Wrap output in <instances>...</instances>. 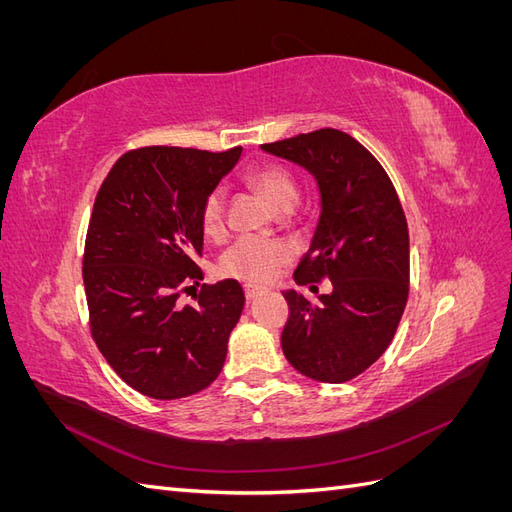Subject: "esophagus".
Masks as SVG:
<instances>
[{
    "mask_svg": "<svg viewBox=\"0 0 512 512\" xmlns=\"http://www.w3.org/2000/svg\"><path fill=\"white\" fill-rule=\"evenodd\" d=\"M243 290H245V299H247V301H254V299L260 297L262 292H265V290L258 288V286H245Z\"/></svg>",
    "mask_w": 512,
    "mask_h": 512,
    "instance_id": "34e87169",
    "label": "esophagus"
}]
</instances>
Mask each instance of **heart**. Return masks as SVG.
Returning <instances> with one entry per match:
<instances>
[{"mask_svg":"<svg viewBox=\"0 0 512 512\" xmlns=\"http://www.w3.org/2000/svg\"><path fill=\"white\" fill-rule=\"evenodd\" d=\"M250 181L265 194L271 203L294 207L299 200L297 181L282 164H262L250 173ZM200 226L205 235L218 239L226 228V194L222 188L211 190L200 207ZM294 258V247L280 239L245 235L232 243L220 260V269L226 277H235L245 284H267Z\"/></svg>","mask_w":512,"mask_h":512,"instance_id":"heart-1","label":"heart"}]
</instances>
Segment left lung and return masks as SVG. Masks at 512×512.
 I'll return each instance as SVG.
<instances>
[{
	"instance_id": "8db88e82",
	"label": "left lung",
	"mask_w": 512,
	"mask_h": 512,
	"mask_svg": "<svg viewBox=\"0 0 512 512\" xmlns=\"http://www.w3.org/2000/svg\"><path fill=\"white\" fill-rule=\"evenodd\" d=\"M303 166L320 190L312 245L294 271L299 286L331 280L318 303L286 290L288 363L318 382H348L389 348L410 284L408 222L386 170L342 130L322 128L262 145Z\"/></svg>"
}]
</instances>
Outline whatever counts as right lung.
<instances>
[{
  "instance_id": "obj_1",
  "label": "right lung",
  "mask_w": 512,
  "mask_h": 512,
  "mask_svg": "<svg viewBox=\"0 0 512 512\" xmlns=\"http://www.w3.org/2000/svg\"><path fill=\"white\" fill-rule=\"evenodd\" d=\"M222 153L141 147L113 164L96 196L83 254L91 337L134 391L188 397L220 376L243 312L237 280L203 284L194 305L179 294L203 280L200 207L237 164Z\"/></svg>"
}]
</instances>
